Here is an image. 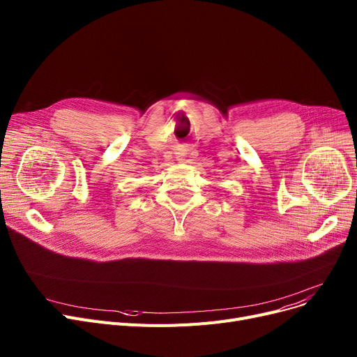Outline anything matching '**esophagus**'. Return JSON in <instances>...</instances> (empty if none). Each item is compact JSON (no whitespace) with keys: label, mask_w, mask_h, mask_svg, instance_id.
<instances>
[{"label":"esophagus","mask_w":357,"mask_h":357,"mask_svg":"<svg viewBox=\"0 0 357 357\" xmlns=\"http://www.w3.org/2000/svg\"><path fill=\"white\" fill-rule=\"evenodd\" d=\"M190 153H191V144H188V143L178 144L176 149H175V155H176L178 160H182L185 156H188Z\"/></svg>","instance_id":"esophagus-1"}]
</instances>
